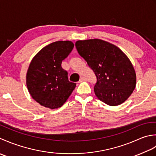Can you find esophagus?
Listing matches in <instances>:
<instances>
[{
	"label": "esophagus",
	"mask_w": 156,
	"mask_h": 156,
	"mask_svg": "<svg viewBox=\"0 0 156 156\" xmlns=\"http://www.w3.org/2000/svg\"><path fill=\"white\" fill-rule=\"evenodd\" d=\"M85 81H86V79H85V77H81V78L80 79V80L79 81V83H81V82Z\"/></svg>",
	"instance_id": "34e87169"
}]
</instances>
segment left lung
I'll return each mask as SVG.
<instances>
[{
    "mask_svg": "<svg viewBox=\"0 0 156 156\" xmlns=\"http://www.w3.org/2000/svg\"><path fill=\"white\" fill-rule=\"evenodd\" d=\"M75 46L96 76L94 92L98 99L112 106L128 99L136 86V74L125 54L100 39L79 40Z\"/></svg>",
    "mask_w": 156,
    "mask_h": 156,
    "instance_id": "obj_1",
    "label": "left lung"
}]
</instances>
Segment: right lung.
<instances>
[{"instance_id":"add662e5","label":"right lung","mask_w":156,"mask_h":156,"mask_svg":"<svg viewBox=\"0 0 156 156\" xmlns=\"http://www.w3.org/2000/svg\"><path fill=\"white\" fill-rule=\"evenodd\" d=\"M73 47L71 41H58L43 48L31 60L27 87L41 106L50 109L61 107L74 90L76 83L69 81L67 71L61 66Z\"/></svg>"}]
</instances>
